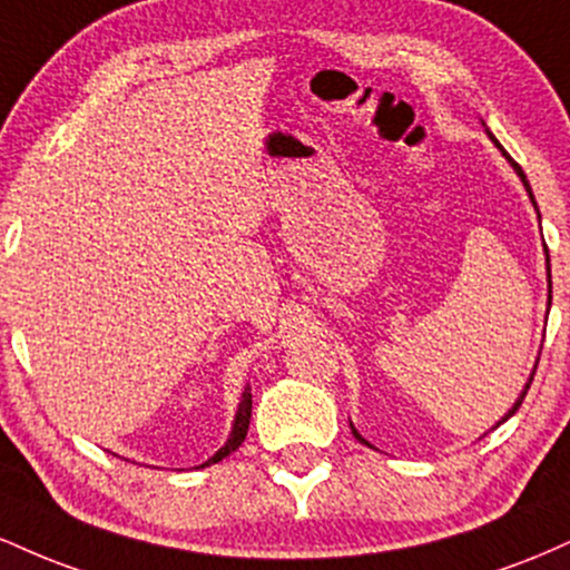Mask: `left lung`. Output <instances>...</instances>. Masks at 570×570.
Returning a JSON list of instances; mask_svg holds the SVG:
<instances>
[{
  "label": "left lung",
  "instance_id": "1",
  "mask_svg": "<svg viewBox=\"0 0 570 570\" xmlns=\"http://www.w3.org/2000/svg\"><path fill=\"white\" fill-rule=\"evenodd\" d=\"M488 136H490V141H493V144H495V147H499V149H501V144H499V139H495V136H493V134H490V130H488ZM501 153H503V149H501ZM503 158H507L509 163H512V168H514V171H517V176H520V181H522V185H525V193H528V198H531V203H533V208H535V212H539V206H535V198H533V189H531V185H528V179H525V174H522V168H520V166H517V163H514L512 158H509V155H507V153H503ZM539 222H541V214H539ZM547 286H549V305H552V271H549V252H547ZM547 313H549V311H547ZM539 356H541V353H539ZM535 367H539V362H535V364H533V372H531V377H528L525 389H522V391H520V396H517V402L512 404V410H509V412H507V415H503V417H501V421H499V423H495V426H501V423H503V421H509V417H512V415H514V412H517V410H520L522 399H525V394H528V389H531V383H533ZM495 426H493V429H495ZM351 431H353V436H356V440H358V442H362V444H370L367 440H364V436H362V434H358V431H356V426H353V423H351Z\"/></svg>",
  "mask_w": 570,
  "mask_h": 570
}]
</instances>
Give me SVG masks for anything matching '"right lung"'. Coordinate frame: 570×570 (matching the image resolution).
<instances>
[{
    "instance_id": "add662e5",
    "label": "right lung",
    "mask_w": 570,
    "mask_h": 570,
    "mask_svg": "<svg viewBox=\"0 0 570 570\" xmlns=\"http://www.w3.org/2000/svg\"><path fill=\"white\" fill-rule=\"evenodd\" d=\"M248 421H252V389H244V394H240V402H238V412H235V421H233V431L230 436H227V442L222 444V448L214 453L212 458H208L206 463H200L198 469L203 466H212V463H219L222 458H227L230 453H235V450L240 448L246 440V431H248Z\"/></svg>"
}]
</instances>
